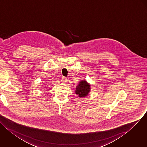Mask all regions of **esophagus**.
Wrapping results in <instances>:
<instances>
[{
  "label": "esophagus",
  "instance_id": "obj_1",
  "mask_svg": "<svg viewBox=\"0 0 147 147\" xmlns=\"http://www.w3.org/2000/svg\"><path fill=\"white\" fill-rule=\"evenodd\" d=\"M67 78L65 77H63L62 78H61V82H63V83H65V82H67Z\"/></svg>",
  "mask_w": 147,
  "mask_h": 147
}]
</instances>
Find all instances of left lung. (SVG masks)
Here are the masks:
<instances>
[{
  "mask_svg": "<svg viewBox=\"0 0 147 147\" xmlns=\"http://www.w3.org/2000/svg\"><path fill=\"white\" fill-rule=\"evenodd\" d=\"M90 85L85 80L79 82V84L76 87V93L78 95L79 97H84L87 96L90 92Z\"/></svg>",
  "mask_w": 147,
  "mask_h": 147,
  "instance_id": "1",
  "label": "left lung"
}]
</instances>
